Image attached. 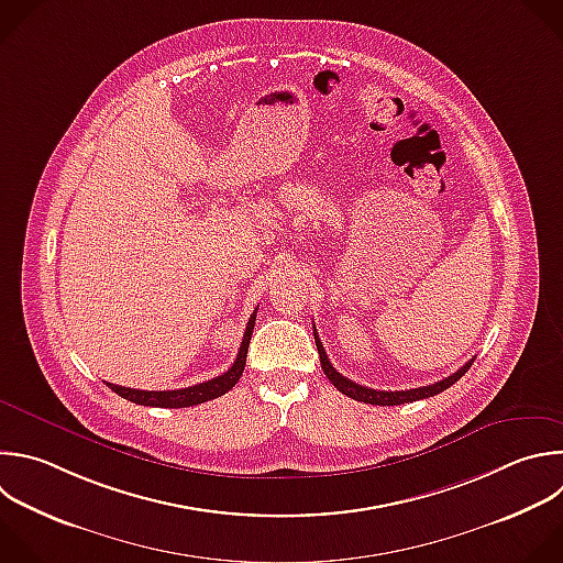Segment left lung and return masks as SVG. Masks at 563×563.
<instances>
[{
	"instance_id": "8db88e82",
	"label": "left lung",
	"mask_w": 563,
	"mask_h": 563,
	"mask_svg": "<svg viewBox=\"0 0 563 563\" xmlns=\"http://www.w3.org/2000/svg\"><path fill=\"white\" fill-rule=\"evenodd\" d=\"M313 335H316V331H313ZM316 346H318V353H320V364H322L324 376L329 378V383H331L340 394H344V396L351 398V400H357V402H364V405H378V407H396V405H405V402H416V400L433 398V396L446 391L451 385H455V383L464 376V373L471 368V364H473V360H475V357H471L464 366H460V368L453 373V376H449V378H444V380H440V383H435V385H429V387H418V389H407V391H376V389H368V387L355 385L353 380L344 378L342 373H338V371L333 368V364L329 362L327 351H324V346H322V342H320L318 335H316Z\"/></svg>"
}]
</instances>
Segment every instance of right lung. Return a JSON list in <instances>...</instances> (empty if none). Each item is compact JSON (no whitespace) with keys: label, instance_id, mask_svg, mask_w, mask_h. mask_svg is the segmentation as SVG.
Wrapping results in <instances>:
<instances>
[{"label":"right lung","instance_id":"obj_1","mask_svg":"<svg viewBox=\"0 0 563 563\" xmlns=\"http://www.w3.org/2000/svg\"><path fill=\"white\" fill-rule=\"evenodd\" d=\"M254 322H256V311L250 316V322L245 327L243 342H241V349H239V355H236L234 364L223 373V376H217V378H212L208 383H201V385H195V387H185V389H174V391H141V389L119 387V385H112V383H106V385L114 394H119L121 398H125V400H130L134 405L161 407V409H185V407H195V405H203L208 400L221 398L243 376L245 360H247V346H250L252 331H254Z\"/></svg>","mask_w":563,"mask_h":563}]
</instances>
